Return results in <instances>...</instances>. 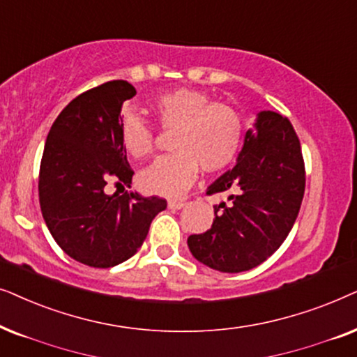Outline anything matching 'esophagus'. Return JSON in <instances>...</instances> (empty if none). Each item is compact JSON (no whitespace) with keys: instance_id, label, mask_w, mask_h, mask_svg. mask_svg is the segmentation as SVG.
Masks as SVG:
<instances>
[{"instance_id":"34e87169","label":"esophagus","mask_w":357,"mask_h":357,"mask_svg":"<svg viewBox=\"0 0 357 357\" xmlns=\"http://www.w3.org/2000/svg\"><path fill=\"white\" fill-rule=\"evenodd\" d=\"M184 206H186V202H184V201H169L168 202V207L174 208V211H178V208H183Z\"/></svg>"}]
</instances>
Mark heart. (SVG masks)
I'll return each instance as SVG.
<instances>
[{"label": "heart", "mask_w": 357, "mask_h": 357, "mask_svg": "<svg viewBox=\"0 0 357 357\" xmlns=\"http://www.w3.org/2000/svg\"><path fill=\"white\" fill-rule=\"evenodd\" d=\"M160 127L173 130L169 150L139 174L146 194L179 197L196 179L197 166L204 173H217L234 163L243 140V119L235 107L212 102L208 94L178 88L160 94L151 102ZM121 142L127 153L140 160L153 151V130L134 112L121 123Z\"/></svg>", "instance_id": "b5f03b06"}]
</instances>
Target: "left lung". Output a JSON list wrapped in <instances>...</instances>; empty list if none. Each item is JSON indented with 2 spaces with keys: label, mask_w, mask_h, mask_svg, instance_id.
<instances>
[{
  "label": "left lung",
  "mask_w": 357,
  "mask_h": 357,
  "mask_svg": "<svg viewBox=\"0 0 357 357\" xmlns=\"http://www.w3.org/2000/svg\"><path fill=\"white\" fill-rule=\"evenodd\" d=\"M303 191L305 165L292 123L278 112H258L234 169L207 188L208 196L230 194V204L213 206L212 227L189 236V250L220 273L256 268L287 238Z\"/></svg>",
  "instance_id": "obj_1"
}]
</instances>
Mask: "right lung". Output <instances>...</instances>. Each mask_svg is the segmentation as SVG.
<instances>
[{"instance_id": "1", "label": "right lung", "mask_w": 357, "mask_h": 357, "mask_svg": "<svg viewBox=\"0 0 357 357\" xmlns=\"http://www.w3.org/2000/svg\"><path fill=\"white\" fill-rule=\"evenodd\" d=\"M135 88L114 79L79 94L55 119L39 173V201L56 245L91 268H112L132 258L155 215L158 196L107 194L109 183L130 188L134 169L121 142V109Z\"/></svg>"}]
</instances>
